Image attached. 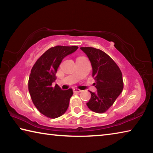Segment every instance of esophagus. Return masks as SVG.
Masks as SVG:
<instances>
[{
    "instance_id": "1",
    "label": "esophagus",
    "mask_w": 153,
    "mask_h": 153,
    "mask_svg": "<svg viewBox=\"0 0 153 153\" xmlns=\"http://www.w3.org/2000/svg\"><path fill=\"white\" fill-rule=\"evenodd\" d=\"M73 91L74 92H81L82 90H79V89H77V88H74L73 89Z\"/></svg>"
}]
</instances>
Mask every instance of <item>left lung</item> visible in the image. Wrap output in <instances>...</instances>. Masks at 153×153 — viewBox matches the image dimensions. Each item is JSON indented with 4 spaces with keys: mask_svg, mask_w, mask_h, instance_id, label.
<instances>
[{
    "mask_svg": "<svg viewBox=\"0 0 153 153\" xmlns=\"http://www.w3.org/2000/svg\"><path fill=\"white\" fill-rule=\"evenodd\" d=\"M89 58L92 77L97 91L90 92L91 98L86 103L90 110L97 113L107 111L115 102L123 88L122 73L115 61L105 52L93 47H81Z\"/></svg>",
    "mask_w": 153,
    "mask_h": 153,
    "instance_id": "obj_1",
    "label": "left lung"
}]
</instances>
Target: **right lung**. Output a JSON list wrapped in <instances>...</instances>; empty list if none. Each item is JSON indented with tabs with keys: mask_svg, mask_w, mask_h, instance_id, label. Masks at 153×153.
<instances>
[{
	"mask_svg": "<svg viewBox=\"0 0 153 153\" xmlns=\"http://www.w3.org/2000/svg\"><path fill=\"white\" fill-rule=\"evenodd\" d=\"M78 46H56L46 51L32 67L28 80V90L35 107L46 117L55 119L65 113L73 90H62L52 84L64 57L73 53Z\"/></svg>",
	"mask_w": 153,
	"mask_h": 153,
	"instance_id": "1",
	"label": "right lung"
}]
</instances>
